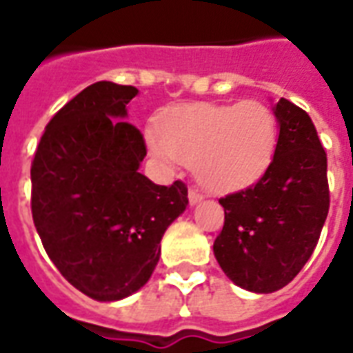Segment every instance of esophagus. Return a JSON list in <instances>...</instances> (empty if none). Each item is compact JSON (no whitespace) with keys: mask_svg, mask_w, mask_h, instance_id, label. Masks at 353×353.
Instances as JSON below:
<instances>
[{"mask_svg":"<svg viewBox=\"0 0 353 353\" xmlns=\"http://www.w3.org/2000/svg\"><path fill=\"white\" fill-rule=\"evenodd\" d=\"M202 199H204V194H202L196 187H191V189H189V202H191V204H199Z\"/></svg>","mask_w":353,"mask_h":353,"instance_id":"esophagus-1","label":"esophagus"}]
</instances>
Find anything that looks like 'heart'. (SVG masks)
<instances>
[{
	"instance_id": "obj_1",
	"label": "heart",
	"mask_w": 353,
	"mask_h": 353,
	"mask_svg": "<svg viewBox=\"0 0 353 353\" xmlns=\"http://www.w3.org/2000/svg\"><path fill=\"white\" fill-rule=\"evenodd\" d=\"M151 153L176 166L179 162L212 191L253 183L272 161L278 145V119L266 103H199L166 117L162 130L147 132Z\"/></svg>"
}]
</instances>
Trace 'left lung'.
Masks as SVG:
<instances>
[{"label":"left lung","mask_w":353,"mask_h":353,"mask_svg":"<svg viewBox=\"0 0 353 353\" xmlns=\"http://www.w3.org/2000/svg\"><path fill=\"white\" fill-rule=\"evenodd\" d=\"M272 162L257 183L219 199L225 225L215 259L240 288L272 293L310 259L329 212L327 153L308 113L285 98Z\"/></svg>","instance_id":"8db88e82"}]
</instances>
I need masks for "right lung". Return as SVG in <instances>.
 I'll use <instances>...</instances> for the list:
<instances>
[{
	"label": "right lung",
	"mask_w": 353,
	"mask_h": 353,
	"mask_svg": "<svg viewBox=\"0 0 353 353\" xmlns=\"http://www.w3.org/2000/svg\"><path fill=\"white\" fill-rule=\"evenodd\" d=\"M138 94L109 81L81 90L50 119L32 162V217L65 280L96 301H119L151 278L187 185L139 174L141 132L123 121Z\"/></svg>",
	"instance_id": "obj_1"
}]
</instances>
